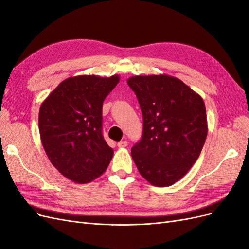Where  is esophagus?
Returning a JSON list of instances; mask_svg holds the SVG:
<instances>
[{
  "label": "esophagus",
  "instance_id": "esophagus-1",
  "mask_svg": "<svg viewBox=\"0 0 249 249\" xmlns=\"http://www.w3.org/2000/svg\"><path fill=\"white\" fill-rule=\"evenodd\" d=\"M117 146H118V147H125V146H127V141H126V140L119 141V142L117 143Z\"/></svg>",
  "mask_w": 249,
  "mask_h": 249
}]
</instances>
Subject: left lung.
<instances>
[{
  "mask_svg": "<svg viewBox=\"0 0 249 249\" xmlns=\"http://www.w3.org/2000/svg\"><path fill=\"white\" fill-rule=\"evenodd\" d=\"M142 116V137L131 154L140 175L158 187L171 186L190 170L208 134L206 107L185 83L167 74L127 80Z\"/></svg>",
  "mask_w": 249,
  "mask_h": 249,
  "instance_id": "obj_1",
  "label": "left lung"
}]
</instances>
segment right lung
Instances as JSON below:
<instances>
[{
    "mask_svg": "<svg viewBox=\"0 0 249 249\" xmlns=\"http://www.w3.org/2000/svg\"><path fill=\"white\" fill-rule=\"evenodd\" d=\"M119 76H78L64 80L39 109V133L51 163L65 178L86 184L107 169L113 149L105 141L103 103Z\"/></svg>",
    "mask_w": 249,
    "mask_h": 249,
    "instance_id": "right-lung-1",
    "label": "right lung"
}]
</instances>
